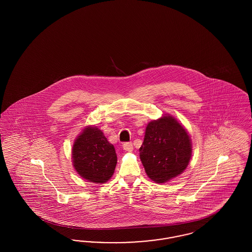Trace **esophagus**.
Wrapping results in <instances>:
<instances>
[{"label":"esophagus","instance_id":"1","mask_svg":"<svg viewBox=\"0 0 252 252\" xmlns=\"http://www.w3.org/2000/svg\"><path fill=\"white\" fill-rule=\"evenodd\" d=\"M123 147L127 152H132L133 151V144L132 143H126V144H124Z\"/></svg>","mask_w":252,"mask_h":252}]
</instances>
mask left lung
Instances as JSON below:
<instances>
[{
  "instance_id": "obj_1",
  "label": "left lung",
  "mask_w": 252,
  "mask_h": 252,
  "mask_svg": "<svg viewBox=\"0 0 252 252\" xmlns=\"http://www.w3.org/2000/svg\"><path fill=\"white\" fill-rule=\"evenodd\" d=\"M192 157V141L186 128L172 115L148 123L140 158L146 175L156 183L180 176Z\"/></svg>"
}]
</instances>
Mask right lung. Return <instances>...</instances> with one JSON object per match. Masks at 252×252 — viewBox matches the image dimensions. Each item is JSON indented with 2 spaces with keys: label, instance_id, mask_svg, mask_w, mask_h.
Returning <instances> with one entry per match:
<instances>
[{
  "label": "right lung",
  "instance_id": "1",
  "mask_svg": "<svg viewBox=\"0 0 252 252\" xmlns=\"http://www.w3.org/2000/svg\"><path fill=\"white\" fill-rule=\"evenodd\" d=\"M72 165L77 174L94 183H105L113 175L117 155L113 144L94 126H86L72 148Z\"/></svg>",
  "mask_w": 252,
  "mask_h": 252
}]
</instances>
